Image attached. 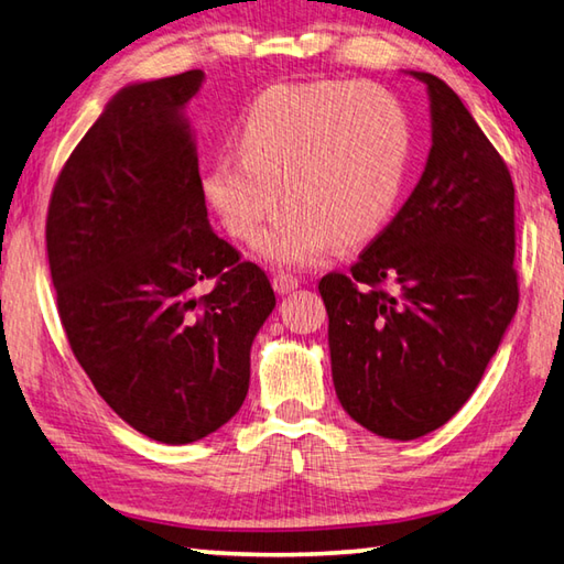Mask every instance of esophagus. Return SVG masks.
Instances as JSON below:
<instances>
[{"mask_svg": "<svg viewBox=\"0 0 564 564\" xmlns=\"http://www.w3.org/2000/svg\"><path fill=\"white\" fill-rule=\"evenodd\" d=\"M273 289H275V293L279 295H283V293H291L293 289H299L301 285V279L299 275H293V273H285V271H279V273H273Z\"/></svg>", "mask_w": 564, "mask_h": 564, "instance_id": "1", "label": "esophagus"}]
</instances>
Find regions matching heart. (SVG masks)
<instances>
[{"mask_svg":"<svg viewBox=\"0 0 564 564\" xmlns=\"http://www.w3.org/2000/svg\"><path fill=\"white\" fill-rule=\"evenodd\" d=\"M409 120L380 86L347 80L281 84L253 100L241 152H219L202 177L209 207L234 239L259 237L273 263L313 261L330 243L355 247L380 231L402 192Z\"/></svg>","mask_w":564,"mask_h":564,"instance_id":"obj_1","label":"heart"}]
</instances>
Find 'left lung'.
<instances>
[{"instance_id": "left-lung-1", "label": "left lung", "mask_w": 564, "mask_h": 564, "mask_svg": "<svg viewBox=\"0 0 564 564\" xmlns=\"http://www.w3.org/2000/svg\"><path fill=\"white\" fill-rule=\"evenodd\" d=\"M414 76L432 98L424 175L350 271L317 283L337 399L397 442L468 402L520 299L508 165L442 78Z\"/></svg>"}]
</instances>
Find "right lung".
I'll return each instance as SVG.
<instances>
[{"mask_svg": "<svg viewBox=\"0 0 564 564\" xmlns=\"http://www.w3.org/2000/svg\"><path fill=\"white\" fill-rule=\"evenodd\" d=\"M202 80L194 68L122 88L58 172L46 214L70 352L122 422L175 446L239 412L275 305L269 275L207 221L182 116Z\"/></svg>", "mask_w": 564, "mask_h": 564, "instance_id": "obj_1", "label": "right lung"}]
</instances>
